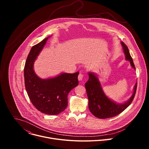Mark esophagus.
Segmentation results:
<instances>
[{
	"mask_svg": "<svg viewBox=\"0 0 149 149\" xmlns=\"http://www.w3.org/2000/svg\"><path fill=\"white\" fill-rule=\"evenodd\" d=\"M84 74L82 73V71H81V72H80V73H79V75H78V80H79V81H81V80H82V79H83V78H84Z\"/></svg>",
	"mask_w": 149,
	"mask_h": 149,
	"instance_id": "esophagus-1",
	"label": "esophagus"
}]
</instances>
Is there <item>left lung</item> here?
<instances>
[{"instance_id":"left-lung-1","label":"left lung","mask_w":149,"mask_h":149,"mask_svg":"<svg viewBox=\"0 0 149 149\" xmlns=\"http://www.w3.org/2000/svg\"><path fill=\"white\" fill-rule=\"evenodd\" d=\"M121 43L125 54V59L129 61L132 67L136 70L128 48L123 42ZM88 76L89 79L85 84V87L88 98L89 110L95 117L101 119L115 117L125 110L133 101L136 92L137 82L134 86L132 97L126 102L118 104L106 96L102 90L100 82L95 74L88 72Z\"/></svg>"}]
</instances>
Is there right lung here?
<instances>
[{"label":"right lung","instance_id":"obj_1","mask_svg":"<svg viewBox=\"0 0 149 149\" xmlns=\"http://www.w3.org/2000/svg\"><path fill=\"white\" fill-rule=\"evenodd\" d=\"M49 36L31 48L24 68L25 88L35 107L42 113L58 115L68 105V95L78 85L79 72L62 73L51 78L42 79L33 70V63Z\"/></svg>","mask_w":149,"mask_h":149}]
</instances>
